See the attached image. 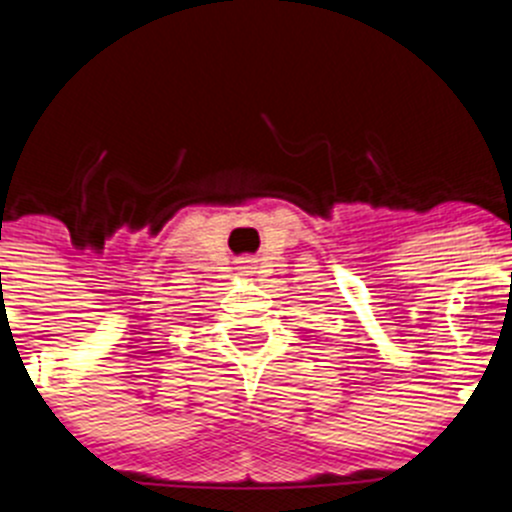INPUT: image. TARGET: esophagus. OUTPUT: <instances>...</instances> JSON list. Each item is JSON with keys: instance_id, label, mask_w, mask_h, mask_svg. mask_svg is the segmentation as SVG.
Returning a JSON list of instances; mask_svg holds the SVG:
<instances>
[{"instance_id": "34e87169", "label": "esophagus", "mask_w": 512, "mask_h": 512, "mask_svg": "<svg viewBox=\"0 0 512 512\" xmlns=\"http://www.w3.org/2000/svg\"><path fill=\"white\" fill-rule=\"evenodd\" d=\"M248 266H251V259H246V261H243V269H248Z\"/></svg>"}]
</instances>
